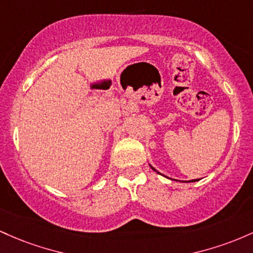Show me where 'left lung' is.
<instances>
[{"instance_id": "left-lung-1", "label": "left lung", "mask_w": 253, "mask_h": 253, "mask_svg": "<svg viewBox=\"0 0 253 253\" xmlns=\"http://www.w3.org/2000/svg\"><path fill=\"white\" fill-rule=\"evenodd\" d=\"M149 166L152 167V169H153V171H155V172H157V173H159V174H161V173H160V172H158L157 169H155L154 167L152 166V165H149ZM163 175H164V174H163ZM164 177H166V175H164ZM166 178H169V177H166ZM169 179H171V180H175V181H179V180H177V179H172V178H169ZM196 180H198V179H192V180H190V181H196ZM183 183H184V181H183Z\"/></svg>"}]
</instances>
